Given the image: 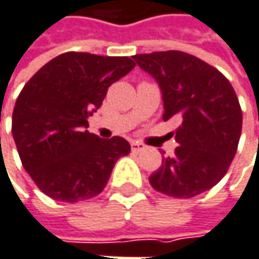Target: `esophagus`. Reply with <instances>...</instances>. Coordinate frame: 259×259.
Returning a JSON list of instances; mask_svg holds the SVG:
<instances>
[{"mask_svg": "<svg viewBox=\"0 0 259 259\" xmlns=\"http://www.w3.org/2000/svg\"><path fill=\"white\" fill-rule=\"evenodd\" d=\"M144 144H141V143H139V141H133L131 143V149H133V152L134 153H139V152H141V150H144Z\"/></svg>", "mask_w": 259, "mask_h": 259, "instance_id": "1", "label": "esophagus"}]
</instances>
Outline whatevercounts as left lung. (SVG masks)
Here are the masks:
<instances>
[{"label":"left lung","mask_w":259,"mask_h":259,"mask_svg":"<svg viewBox=\"0 0 259 259\" xmlns=\"http://www.w3.org/2000/svg\"><path fill=\"white\" fill-rule=\"evenodd\" d=\"M137 65L159 83L163 120H176L174 156L149 177L152 187L172 197L203 193L226 176L242 133V109L229 79L183 51L136 54Z\"/></svg>","instance_id":"1"}]
</instances>
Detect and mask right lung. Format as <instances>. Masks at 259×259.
Wrapping results in <instances>:
<instances>
[{
  "mask_svg": "<svg viewBox=\"0 0 259 259\" xmlns=\"http://www.w3.org/2000/svg\"><path fill=\"white\" fill-rule=\"evenodd\" d=\"M134 66L130 57L69 51L23 87L11 133L23 168L42 193L70 203L102 193L116 160L131 146L122 137L103 140L85 128L107 88Z\"/></svg>",
  "mask_w": 259,
  "mask_h": 259,
  "instance_id": "1",
  "label": "right lung"
}]
</instances>
